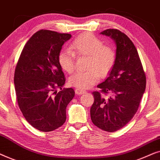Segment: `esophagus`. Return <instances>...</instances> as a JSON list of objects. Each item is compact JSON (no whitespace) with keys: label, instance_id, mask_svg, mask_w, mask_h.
Listing matches in <instances>:
<instances>
[{"label":"esophagus","instance_id":"1","mask_svg":"<svg viewBox=\"0 0 160 160\" xmlns=\"http://www.w3.org/2000/svg\"><path fill=\"white\" fill-rule=\"evenodd\" d=\"M75 92L76 95H82V94H84L86 92V91L84 90H82V89H75Z\"/></svg>","mask_w":160,"mask_h":160}]
</instances>
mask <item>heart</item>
Listing matches in <instances>:
<instances>
[{
    "instance_id": "1",
    "label": "heart",
    "mask_w": 160,
    "mask_h": 160,
    "mask_svg": "<svg viewBox=\"0 0 160 160\" xmlns=\"http://www.w3.org/2000/svg\"><path fill=\"white\" fill-rule=\"evenodd\" d=\"M70 51L59 54L58 62L63 71L72 73L75 68V55L87 56L86 71L76 72L69 78V84L74 87L86 89L99 79V76L108 75L116 62V52L112 47L105 46L102 41L93 34L85 32L74 39Z\"/></svg>"
}]
</instances>
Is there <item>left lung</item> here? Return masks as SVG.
Wrapping results in <instances>:
<instances>
[{"mask_svg": "<svg viewBox=\"0 0 160 160\" xmlns=\"http://www.w3.org/2000/svg\"><path fill=\"white\" fill-rule=\"evenodd\" d=\"M113 40L116 62L108 78L98 85L105 98L98 92L92 93L95 98L90 108L92 122L107 132H115L126 125L134 117L146 89V75L138 53L128 36L117 29L100 32Z\"/></svg>", "mask_w": 160, "mask_h": 160, "instance_id": "left-lung-1", "label": "left lung"}]
</instances>
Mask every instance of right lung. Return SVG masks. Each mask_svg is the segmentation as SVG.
I'll use <instances>...</instances> for the list:
<instances>
[{
    "mask_svg": "<svg viewBox=\"0 0 160 160\" xmlns=\"http://www.w3.org/2000/svg\"><path fill=\"white\" fill-rule=\"evenodd\" d=\"M71 34L41 30L24 47L15 69L17 102L25 119L37 130L50 132L66 120V107L75 95L62 89L65 78L58 62L62 45ZM57 88L61 89L57 92Z\"/></svg>",
    "mask_w": 160,
    "mask_h": 160,
    "instance_id": "right-lung-1",
    "label": "right lung"
}]
</instances>
